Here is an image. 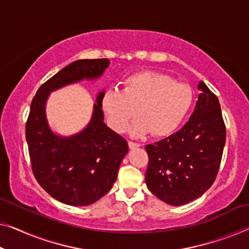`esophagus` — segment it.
<instances>
[{
    "instance_id": "obj_1",
    "label": "esophagus",
    "mask_w": 249,
    "mask_h": 249,
    "mask_svg": "<svg viewBox=\"0 0 249 249\" xmlns=\"http://www.w3.org/2000/svg\"><path fill=\"white\" fill-rule=\"evenodd\" d=\"M128 146L129 148H136V147H140L141 144L136 142H132V141H128Z\"/></svg>"
}]
</instances>
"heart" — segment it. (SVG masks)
<instances>
[{
    "mask_svg": "<svg viewBox=\"0 0 249 249\" xmlns=\"http://www.w3.org/2000/svg\"><path fill=\"white\" fill-rule=\"evenodd\" d=\"M192 90L188 85L176 83L169 75L144 70L128 76L123 90L104 92L102 107L107 123L114 131H124L137 114L140 118L129 127L133 136L148 132L158 137L171 135L182 123L192 104Z\"/></svg>",
    "mask_w": 249,
    "mask_h": 249,
    "instance_id": "b5f03b06",
    "label": "heart"
}]
</instances>
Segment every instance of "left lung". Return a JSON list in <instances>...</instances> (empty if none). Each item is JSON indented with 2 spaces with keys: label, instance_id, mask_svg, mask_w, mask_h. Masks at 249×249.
I'll return each instance as SVG.
<instances>
[{
  "label": "left lung",
  "instance_id": "obj_1",
  "mask_svg": "<svg viewBox=\"0 0 249 249\" xmlns=\"http://www.w3.org/2000/svg\"><path fill=\"white\" fill-rule=\"evenodd\" d=\"M195 110L180 131L148 144L145 182L152 194L171 206L192 201L213 185L226 142V126L217 96L198 85Z\"/></svg>",
  "mask_w": 249,
  "mask_h": 249
}]
</instances>
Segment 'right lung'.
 <instances>
[{
	"instance_id": "obj_1",
	"label": "right lung",
	"mask_w": 249,
	"mask_h": 249,
	"mask_svg": "<svg viewBox=\"0 0 249 249\" xmlns=\"http://www.w3.org/2000/svg\"><path fill=\"white\" fill-rule=\"evenodd\" d=\"M108 59L73 61L40 86L32 99L25 125L32 171L39 184L58 201L70 206L91 205L116 181L127 142L104 123L102 98L96 97L91 120L69 137L54 134L47 121L46 103L51 91L84 79H97Z\"/></svg>"
}]
</instances>
